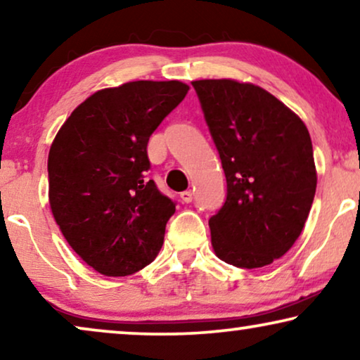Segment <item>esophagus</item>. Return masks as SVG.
<instances>
[{
    "mask_svg": "<svg viewBox=\"0 0 360 360\" xmlns=\"http://www.w3.org/2000/svg\"><path fill=\"white\" fill-rule=\"evenodd\" d=\"M180 198H181V201H184V203H190V201L193 200V193H191L190 190L181 191V193H180Z\"/></svg>",
    "mask_w": 360,
    "mask_h": 360,
    "instance_id": "1",
    "label": "esophagus"
}]
</instances>
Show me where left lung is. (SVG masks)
<instances>
[{
	"label": "left lung",
	"instance_id": "obj_1",
	"mask_svg": "<svg viewBox=\"0 0 360 360\" xmlns=\"http://www.w3.org/2000/svg\"><path fill=\"white\" fill-rule=\"evenodd\" d=\"M228 184L210 218L211 244L226 264L257 269L302 234L316 191L304 122L264 88L236 80L191 82Z\"/></svg>",
	"mask_w": 360,
	"mask_h": 360
}]
</instances>
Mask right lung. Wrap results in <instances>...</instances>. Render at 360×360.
I'll list each match as a JSON object with an SVG mask.
<instances>
[{
	"mask_svg": "<svg viewBox=\"0 0 360 360\" xmlns=\"http://www.w3.org/2000/svg\"><path fill=\"white\" fill-rule=\"evenodd\" d=\"M190 86L129 82L77 106L49 152V203L70 248L106 277L139 272L157 257L175 203L162 195L147 142Z\"/></svg>",
	"mask_w": 360,
	"mask_h": 360,
	"instance_id": "1",
	"label": "right lung"
}]
</instances>
